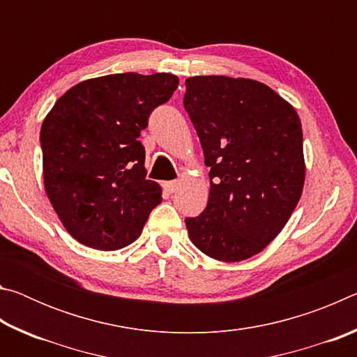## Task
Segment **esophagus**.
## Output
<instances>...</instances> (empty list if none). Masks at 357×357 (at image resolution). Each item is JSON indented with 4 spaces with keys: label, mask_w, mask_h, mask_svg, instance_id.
<instances>
[{
    "label": "esophagus",
    "mask_w": 357,
    "mask_h": 357,
    "mask_svg": "<svg viewBox=\"0 0 357 357\" xmlns=\"http://www.w3.org/2000/svg\"><path fill=\"white\" fill-rule=\"evenodd\" d=\"M178 187H179V181H167V183H164V189L170 193L176 190Z\"/></svg>",
    "instance_id": "esophagus-1"
}]
</instances>
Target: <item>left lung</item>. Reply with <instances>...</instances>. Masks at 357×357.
<instances>
[{"instance_id": "obj_1", "label": "left lung", "mask_w": 357, "mask_h": 357, "mask_svg": "<svg viewBox=\"0 0 357 357\" xmlns=\"http://www.w3.org/2000/svg\"><path fill=\"white\" fill-rule=\"evenodd\" d=\"M184 107L211 168L209 200L187 217L189 238L222 263L261 252L287 225L302 195V126L293 105L252 78L197 75Z\"/></svg>"}]
</instances>
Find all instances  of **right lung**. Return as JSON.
<instances>
[{"label": "right lung", "instance_id": "add662e5", "mask_svg": "<svg viewBox=\"0 0 357 357\" xmlns=\"http://www.w3.org/2000/svg\"><path fill=\"white\" fill-rule=\"evenodd\" d=\"M173 74H112L68 89L40 128L44 185L69 234L98 250L140 236L162 189L146 179L138 140L178 88Z\"/></svg>", "mask_w": 357, "mask_h": 357}]
</instances>
